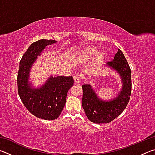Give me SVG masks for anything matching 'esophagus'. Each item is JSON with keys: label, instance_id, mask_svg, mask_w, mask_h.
Listing matches in <instances>:
<instances>
[{"label": "esophagus", "instance_id": "34e87169", "mask_svg": "<svg viewBox=\"0 0 155 155\" xmlns=\"http://www.w3.org/2000/svg\"><path fill=\"white\" fill-rule=\"evenodd\" d=\"M74 81L75 83H78L81 81V77L79 75H76L74 77Z\"/></svg>", "mask_w": 155, "mask_h": 155}]
</instances>
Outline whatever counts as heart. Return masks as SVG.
<instances>
[{
	"instance_id": "obj_1",
	"label": "heart",
	"mask_w": 155,
	"mask_h": 155,
	"mask_svg": "<svg viewBox=\"0 0 155 155\" xmlns=\"http://www.w3.org/2000/svg\"><path fill=\"white\" fill-rule=\"evenodd\" d=\"M96 57V61L97 63L102 62L104 59L103 54L98 53L97 49L94 48H89L83 50L77 55V59L79 62H84L88 60L92 59Z\"/></svg>"
}]
</instances>
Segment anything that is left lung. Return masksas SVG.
I'll use <instances>...</instances> for the list:
<instances>
[{
  "instance_id": "8db88e82",
  "label": "left lung",
  "mask_w": 155,
  "mask_h": 155,
  "mask_svg": "<svg viewBox=\"0 0 155 155\" xmlns=\"http://www.w3.org/2000/svg\"><path fill=\"white\" fill-rule=\"evenodd\" d=\"M106 65L115 70L121 77L120 92L110 101H103L96 95L90 84L82 85V106L90 121L96 124L109 123L122 114L127 106L131 94V70L123 52L118 49L114 59Z\"/></svg>"
}]
</instances>
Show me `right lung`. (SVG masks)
<instances>
[{"mask_svg": "<svg viewBox=\"0 0 155 155\" xmlns=\"http://www.w3.org/2000/svg\"><path fill=\"white\" fill-rule=\"evenodd\" d=\"M52 40L33 42L23 54L18 73L19 96L30 113L38 118L52 120L59 117L66 101L67 93L74 84L72 77H50L40 87L35 89L28 83L31 68L46 46L56 43Z\"/></svg>", "mask_w": 155, "mask_h": 155, "instance_id": "1", "label": "right lung"}]
</instances>
